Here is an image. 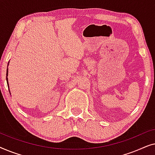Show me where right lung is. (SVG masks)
<instances>
[{
  "mask_svg": "<svg viewBox=\"0 0 155 155\" xmlns=\"http://www.w3.org/2000/svg\"><path fill=\"white\" fill-rule=\"evenodd\" d=\"M8 65H9V62L8 63ZM8 68H7V71H6V81H7V84H8V86L9 87V84H8ZM9 92H10V89H9Z\"/></svg>",
  "mask_w": 155,
  "mask_h": 155,
  "instance_id": "obj_1",
  "label": "right lung"
}]
</instances>
